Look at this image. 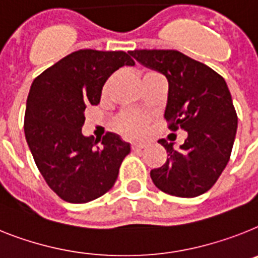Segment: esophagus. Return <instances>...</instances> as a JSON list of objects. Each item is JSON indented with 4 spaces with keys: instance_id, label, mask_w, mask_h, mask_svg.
I'll list each match as a JSON object with an SVG mask.
<instances>
[{
    "instance_id": "obj_1",
    "label": "esophagus",
    "mask_w": 258,
    "mask_h": 258,
    "mask_svg": "<svg viewBox=\"0 0 258 258\" xmlns=\"http://www.w3.org/2000/svg\"><path fill=\"white\" fill-rule=\"evenodd\" d=\"M146 147H147V143H144V142L133 143V149H134V151H140V149L146 148Z\"/></svg>"
}]
</instances>
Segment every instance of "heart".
Listing matches in <instances>:
<instances>
[{"instance_id":"obj_1","label":"heart","mask_w":258,"mask_h":258,"mask_svg":"<svg viewBox=\"0 0 258 258\" xmlns=\"http://www.w3.org/2000/svg\"><path fill=\"white\" fill-rule=\"evenodd\" d=\"M153 75V72L147 73ZM148 122V116L139 111L123 112L116 120V128L125 135H139Z\"/></svg>"}]
</instances>
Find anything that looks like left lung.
Masks as SVG:
<instances>
[{
    "label": "left lung",
    "instance_id": "1",
    "mask_svg": "<svg viewBox=\"0 0 258 258\" xmlns=\"http://www.w3.org/2000/svg\"><path fill=\"white\" fill-rule=\"evenodd\" d=\"M128 53L165 76L169 84L164 114L168 127L187 133L179 149L165 139L159 140L168 157L164 165L151 170L153 183L170 196H201L218 181L235 142L237 115L226 81L206 64L176 49H135Z\"/></svg>",
    "mask_w": 258,
    "mask_h": 258
}]
</instances>
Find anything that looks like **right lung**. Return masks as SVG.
Wrapping results in <instances>:
<instances>
[{"instance_id": "add662e5", "label": "right lung", "mask_w": 258, "mask_h": 258, "mask_svg": "<svg viewBox=\"0 0 258 258\" xmlns=\"http://www.w3.org/2000/svg\"><path fill=\"white\" fill-rule=\"evenodd\" d=\"M123 66H135L123 51L80 49L32 82L26 140L47 185L66 202L86 203L109 191L131 151L116 134L94 142L81 133L86 106L98 105L106 80Z\"/></svg>"}]
</instances>
